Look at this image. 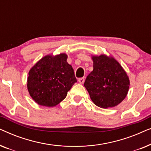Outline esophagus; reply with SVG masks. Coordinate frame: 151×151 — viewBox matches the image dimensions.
I'll return each mask as SVG.
<instances>
[{"label": "esophagus", "mask_w": 151, "mask_h": 151, "mask_svg": "<svg viewBox=\"0 0 151 151\" xmlns=\"http://www.w3.org/2000/svg\"><path fill=\"white\" fill-rule=\"evenodd\" d=\"M78 82H79V83L80 84H83L84 82V78H79V79H78Z\"/></svg>", "instance_id": "obj_1"}]
</instances>
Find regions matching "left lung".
<instances>
[{"label": "left lung", "instance_id": "obj_1", "mask_svg": "<svg viewBox=\"0 0 151 151\" xmlns=\"http://www.w3.org/2000/svg\"><path fill=\"white\" fill-rule=\"evenodd\" d=\"M93 70L88 74L84 86L96 106L110 108L124 100L129 89L127 72L112 56L92 55Z\"/></svg>", "mask_w": 151, "mask_h": 151}]
</instances>
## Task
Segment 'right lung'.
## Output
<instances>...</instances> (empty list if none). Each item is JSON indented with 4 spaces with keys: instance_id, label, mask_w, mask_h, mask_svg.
I'll return each instance as SVG.
<instances>
[{
    "instance_id": "1",
    "label": "right lung",
    "mask_w": 151,
    "mask_h": 151,
    "mask_svg": "<svg viewBox=\"0 0 151 151\" xmlns=\"http://www.w3.org/2000/svg\"><path fill=\"white\" fill-rule=\"evenodd\" d=\"M67 58L65 53L47 55L31 68L27 85L30 96L38 104L56 106L77 82Z\"/></svg>"
}]
</instances>
